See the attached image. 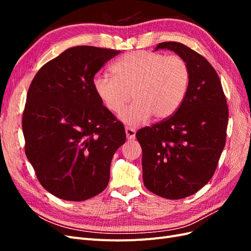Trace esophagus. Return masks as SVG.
Segmentation results:
<instances>
[{"label":"esophagus","instance_id":"34e87169","mask_svg":"<svg viewBox=\"0 0 251 251\" xmlns=\"http://www.w3.org/2000/svg\"><path fill=\"white\" fill-rule=\"evenodd\" d=\"M126 138L130 139V140H133L136 137V132H135V130H134L133 127L126 126Z\"/></svg>","mask_w":251,"mask_h":251}]
</instances>
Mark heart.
Returning a JSON list of instances; mask_svg holds the SVG:
<instances>
[{
	"label": "heart",
	"instance_id": "heart-1",
	"mask_svg": "<svg viewBox=\"0 0 251 251\" xmlns=\"http://www.w3.org/2000/svg\"><path fill=\"white\" fill-rule=\"evenodd\" d=\"M113 77L96 75L93 87L97 96L113 113L123 111L133 96L135 102L121 113L128 125L172 116L186 95L189 68L177 54L148 51L126 53L112 65Z\"/></svg>",
	"mask_w": 251,
	"mask_h": 251
}]
</instances>
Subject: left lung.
Listing matches in <instances>:
<instances>
[{"label": "left lung", "mask_w": 251, "mask_h": 251, "mask_svg": "<svg viewBox=\"0 0 251 251\" xmlns=\"http://www.w3.org/2000/svg\"><path fill=\"white\" fill-rule=\"evenodd\" d=\"M183 57L189 83L174 115L142 127L136 138L142 149L143 184L162 198L192 196L214 176L225 147L228 105L221 81L208 60L177 42L158 44Z\"/></svg>", "instance_id": "left-lung-1"}]
</instances>
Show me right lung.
Segmentation results:
<instances>
[{"instance_id": "obj_1", "label": "right lung", "mask_w": 251, "mask_h": 251, "mask_svg": "<svg viewBox=\"0 0 251 251\" xmlns=\"http://www.w3.org/2000/svg\"><path fill=\"white\" fill-rule=\"evenodd\" d=\"M120 51L67 49L45 64L29 87L22 127L25 153L42 186L67 201H83L108 186L125 126L97 96L93 79Z\"/></svg>"}]
</instances>
